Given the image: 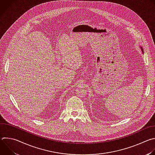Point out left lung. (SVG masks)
<instances>
[{"label": "left lung", "instance_id": "1", "mask_svg": "<svg viewBox=\"0 0 155 155\" xmlns=\"http://www.w3.org/2000/svg\"><path fill=\"white\" fill-rule=\"evenodd\" d=\"M140 47V48H141V51H142V53H143V48H142V47Z\"/></svg>", "mask_w": 155, "mask_h": 155}]
</instances>
